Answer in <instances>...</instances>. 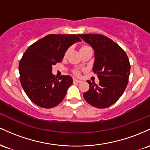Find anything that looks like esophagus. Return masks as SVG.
<instances>
[{"instance_id":"34e87169","label":"esophagus","mask_w":150,"mask_h":150,"mask_svg":"<svg viewBox=\"0 0 150 150\" xmlns=\"http://www.w3.org/2000/svg\"><path fill=\"white\" fill-rule=\"evenodd\" d=\"M74 83H81V81L76 79H74Z\"/></svg>"}]
</instances>
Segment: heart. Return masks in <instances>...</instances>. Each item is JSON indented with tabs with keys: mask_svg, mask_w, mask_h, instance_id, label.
I'll use <instances>...</instances> for the list:
<instances>
[{
	"mask_svg": "<svg viewBox=\"0 0 150 150\" xmlns=\"http://www.w3.org/2000/svg\"><path fill=\"white\" fill-rule=\"evenodd\" d=\"M86 47V46H83V47H82L81 48H83V47ZM67 52H68V51H67ZM67 52H66V54L67 53ZM75 74H77V75H78L79 74V71H75Z\"/></svg>",
	"mask_w": 150,
	"mask_h": 150,
	"instance_id": "b5f03b06",
	"label": "heart"
}]
</instances>
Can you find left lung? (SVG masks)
I'll list each match as a JSON object with an SVG mask.
<instances>
[{"mask_svg": "<svg viewBox=\"0 0 150 150\" xmlns=\"http://www.w3.org/2000/svg\"><path fill=\"white\" fill-rule=\"evenodd\" d=\"M92 47L95 61L93 71L99 83L87 81L90 88L83 93L88 103L98 108L114 104L125 90L130 71L129 59L125 52L110 38L98 34L79 35Z\"/></svg>", "mask_w": 150, "mask_h": 150, "instance_id": "8db88e82", "label": "left lung"}]
</instances>
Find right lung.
Wrapping results in <instances>:
<instances>
[{
	"mask_svg": "<svg viewBox=\"0 0 150 150\" xmlns=\"http://www.w3.org/2000/svg\"><path fill=\"white\" fill-rule=\"evenodd\" d=\"M76 35H47L27 49L19 63L20 81L31 101L44 108L59 104L73 83L70 76L57 79L52 66L61 62L71 45L80 42Z\"/></svg>",
	"mask_w": 150,
	"mask_h": 150,
	"instance_id": "add662e5",
	"label": "right lung"
}]
</instances>
